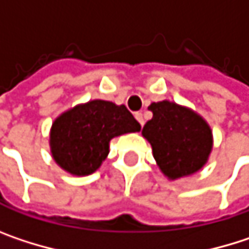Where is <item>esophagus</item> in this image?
<instances>
[{"label": "esophagus", "instance_id": "esophagus-1", "mask_svg": "<svg viewBox=\"0 0 249 249\" xmlns=\"http://www.w3.org/2000/svg\"><path fill=\"white\" fill-rule=\"evenodd\" d=\"M135 120L140 123V125H141V126L144 125V118H142V114H141V112H135Z\"/></svg>", "mask_w": 249, "mask_h": 249}]
</instances>
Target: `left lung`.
Segmentation results:
<instances>
[{"label": "left lung", "instance_id": "obj_1", "mask_svg": "<svg viewBox=\"0 0 249 249\" xmlns=\"http://www.w3.org/2000/svg\"><path fill=\"white\" fill-rule=\"evenodd\" d=\"M153 118L141 134L151 144L154 160L169 180H178L205 167L213 148L212 129L189 107L172 101L153 102Z\"/></svg>", "mask_w": 249, "mask_h": 249}]
</instances>
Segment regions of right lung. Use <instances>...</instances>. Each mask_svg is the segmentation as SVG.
I'll use <instances>...</instances> for the list:
<instances>
[{
    "label": "right lung",
    "instance_id": "obj_1",
    "mask_svg": "<svg viewBox=\"0 0 249 249\" xmlns=\"http://www.w3.org/2000/svg\"><path fill=\"white\" fill-rule=\"evenodd\" d=\"M141 125L125 105L93 99L62 112L50 128V153L72 176L95 173L109 154L112 138L138 132Z\"/></svg>",
    "mask_w": 249,
    "mask_h": 249
}]
</instances>
